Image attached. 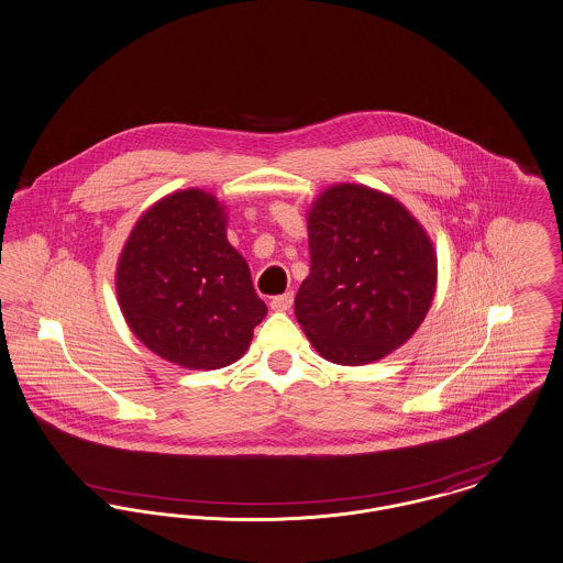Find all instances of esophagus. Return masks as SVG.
I'll list each match as a JSON object with an SVG mask.
<instances>
[{
    "label": "esophagus",
    "instance_id": "34e87169",
    "mask_svg": "<svg viewBox=\"0 0 563 563\" xmlns=\"http://www.w3.org/2000/svg\"><path fill=\"white\" fill-rule=\"evenodd\" d=\"M291 303H294V291H287V294H283V296H274V298L269 300V308L283 312V310H289Z\"/></svg>",
    "mask_w": 563,
    "mask_h": 563
}]
</instances>
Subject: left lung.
Returning a JSON list of instances; mask_svg holds the SVG:
<instances>
[{"label": "left lung", "mask_w": 563, "mask_h": 563, "mask_svg": "<svg viewBox=\"0 0 563 563\" xmlns=\"http://www.w3.org/2000/svg\"><path fill=\"white\" fill-rule=\"evenodd\" d=\"M308 251L296 317L325 360H382L424 321L437 257L427 231L394 197L360 184L328 188L308 212Z\"/></svg>", "instance_id": "8db88e82"}]
</instances>
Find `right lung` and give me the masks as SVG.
I'll list each match as a JSON object with an SVG mask.
<instances>
[{"label":"right lung","mask_w":563,"mask_h":563,"mask_svg":"<svg viewBox=\"0 0 563 563\" xmlns=\"http://www.w3.org/2000/svg\"><path fill=\"white\" fill-rule=\"evenodd\" d=\"M224 227L217 197L179 190L139 218L118 263L115 289L130 330L184 368L235 362L267 314Z\"/></svg>","instance_id":"obj_1"}]
</instances>
